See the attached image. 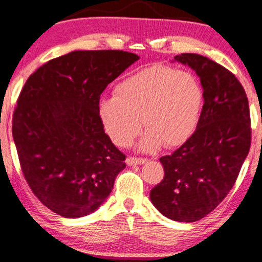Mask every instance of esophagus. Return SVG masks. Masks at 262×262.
Here are the masks:
<instances>
[{"instance_id": "34e87169", "label": "esophagus", "mask_w": 262, "mask_h": 262, "mask_svg": "<svg viewBox=\"0 0 262 262\" xmlns=\"http://www.w3.org/2000/svg\"><path fill=\"white\" fill-rule=\"evenodd\" d=\"M146 163V159L144 158H134V157H129L126 159V164L129 166H133V165H142V164Z\"/></svg>"}]
</instances>
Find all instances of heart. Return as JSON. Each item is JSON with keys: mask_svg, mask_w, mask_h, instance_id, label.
I'll list each match as a JSON object with an SVG mask.
<instances>
[{"mask_svg": "<svg viewBox=\"0 0 262 262\" xmlns=\"http://www.w3.org/2000/svg\"><path fill=\"white\" fill-rule=\"evenodd\" d=\"M203 102V88L194 74L154 64L120 80L114 97L99 100L98 116L119 146L130 144L144 124L148 130L139 149L151 151L162 144H184L196 129Z\"/></svg>", "mask_w": 262, "mask_h": 262, "instance_id": "obj_1", "label": "heart"}]
</instances>
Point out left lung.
I'll use <instances>...</instances> for the list:
<instances>
[{"label":"left lung","mask_w":262,"mask_h":262,"mask_svg":"<svg viewBox=\"0 0 262 262\" xmlns=\"http://www.w3.org/2000/svg\"><path fill=\"white\" fill-rule=\"evenodd\" d=\"M175 61L198 74L204 105L194 134L160 158L164 178L151 189L150 201L168 219L194 223L225 199L248 157L249 100L236 77L216 62L195 53H182Z\"/></svg>","instance_id":"obj_1"}]
</instances>
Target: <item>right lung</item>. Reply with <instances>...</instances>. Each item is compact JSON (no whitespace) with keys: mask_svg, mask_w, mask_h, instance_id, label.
I'll return each instance as SVG.
<instances>
[{"mask_svg":"<svg viewBox=\"0 0 262 262\" xmlns=\"http://www.w3.org/2000/svg\"><path fill=\"white\" fill-rule=\"evenodd\" d=\"M139 56L73 51L39 67L14 109L12 134L22 171L43 205L68 219L104 203L125 155L104 133L100 94Z\"/></svg>","mask_w":262,"mask_h":262,"instance_id":"add662e5","label":"right lung"}]
</instances>
